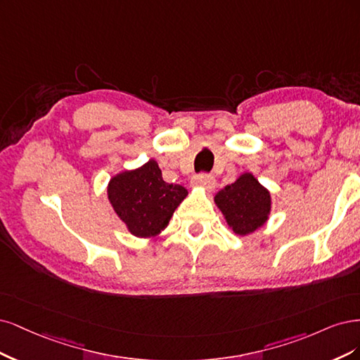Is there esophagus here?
Instances as JSON below:
<instances>
[{"instance_id": "esophagus-1", "label": "esophagus", "mask_w": 360, "mask_h": 360, "mask_svg": "<svg viewBox=\"0 0 360 360\" xmlns=\"http://www.w3.org/2000/svg\"><path fill=\"white\" fill-rule=\"evenodd\" d=\"M193 185L205 190H212L215 187V178L212 175H197L193 179Z\"/></svg>"}]
</instances>
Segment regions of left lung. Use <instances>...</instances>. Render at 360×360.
I'll return each mask as SVG.
<instances>
[{"instance_id":"8db88e82","label":"left lung","mask_w":360,"mask_h":360,"mask_svg":"<svg viewBox=\"0 0 360 360\" xmlns=\"http://www.w3.org/2000/svg\"><path fill=\"white\" fill-rule=\"evenodd\" d=\"M214 202L227 226L239 236H247L264 226L272 207L269 190L250 172L242 173L233 184L219 190Z\"/></svg>"}]
</instances>
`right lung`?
Segmentation results:
<instances>
[{
  "label": "right lung",
  "instance_id": "right-lung-1",
  "mask_svg": "<svg viewBox=\"0 0 360 360\" xmlns=\"http://www.w3.org/2000/svg\"><path fill=\"white\" fill-rule=\"evenodd\" d=\"M187 195L182 185L163 179L153 158L141 167L112 176L108 184V199L115 214L133 236L143 239L160 235Z\"/></svg>",
  "mask_w": 360,
  "mask_h": 360
}]
</instances>
